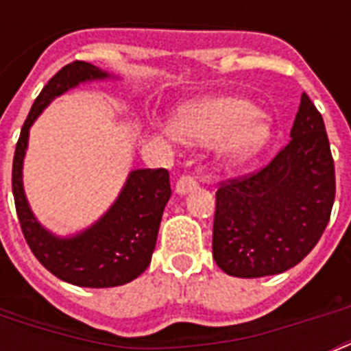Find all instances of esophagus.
I'll return each mask as SVG.
<instances>
[{
    "label": "esophagus",
    "instance_id": "1",
    "mask_svg": "<svg viewBox=\"0 0 351 351\" xmlns=\"http://www.w3.org/2000/svg\"><path fill=\"white\" fill-rule=\"evenodd\" d=\"M197 180L193 178V176H180L178 178V182H176V186H175V191L176 195H187L189 191H193V189H197Z\"/></svg>",
    "mask_w": 351,
    "mask_h": 351
}]
</instances>
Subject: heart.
Returning <instances> with one entry per match:
<instances>
[{"mask_svg": "<svg viewBox=\"0 0 351 351\" xmlns=\"http://www.w3.org/2000/svg\"><path fill=\"white\" fill-rule=\"evenodd\" d=\"M171 134L187 145L215 142L224 167H240L262 153L271 138V120L234 96H209L187 104L169 123Z\"/></svg>", "mask_w": 351, "mask_h": 351, "instance_id": "obj_1", "label": "heart"}]
</instances>
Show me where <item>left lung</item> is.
<instances>
[{"label":"left lung","mask_w":351,"mask_h":351,"mask_svg":"<svg viewBox=\"0 0 351 351\" xmlns=\"http://www.w3.org/2000/svg\"><path fill=\"white\" fill-rule=\"evenodd\" d=\"M289 136L264 169L217 191L213 258L231 277L284 273L315 247L326 230L335 167L321 112L306 93Z\"/></svg>","instance_id":"left-lung-1"}]
</instances>
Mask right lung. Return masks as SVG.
<instances>
[{
    "label": "right lung",
    "mask_w": 351,
    "mask_h": 351,
    "mask_svg": "<svg viewBox=\"0 0 351 351\" xmlns=\"http://www.w3.org/2000/svg\"><path fill=\"white\" fill-rule=\"evenodd\" d=\"M93 63L73 62L58 71L36 98L21 127L12 162V193L21 231L34 256L65 282L80 288H112L134 280L151 264L164 208L171 197L165 169H134L111 208L89 228L67 237L36 219L23 187V160L30 127L52 100L80 84L117 80Z\"/></svg>",
    "instance_id": "right-lung-1"
}]
</instances>
